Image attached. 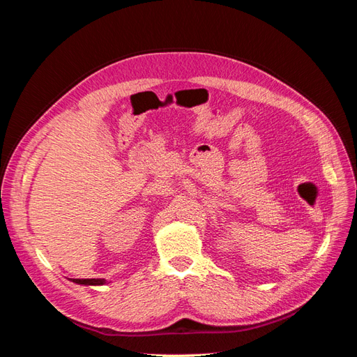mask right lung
Returning a JSON list of instances; mask_svg holds the SVG:
<instances>
[{
  "label": "right lung",
  "mask_w": 357,
  "mask_h": 357,
  "mask_svg": "<svg viewBox=\"0 0 357 357\" xmlns=\"http://www.w3.org/2000/svg\"><path fill=\"white\" fill-rule=\"evenodd\" d=\"M71 282L84 286H101L107 283L104 278H71Z\"/></svg>",
  "instance_id": "1"
}]
</instances>
